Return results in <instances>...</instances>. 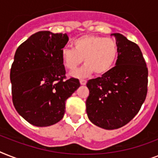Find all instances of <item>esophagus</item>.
<instances>
[{"label": "esophagus", "instance_id": "1", "mask_svg": "<svg viewBox=\"0 0 158 158\" xmlns=\"http://www.w3.org/2000/svg\"><path fill=\"white\" fill-rule=\"evenodd\" d=\"M79 82H80V84H81V85H85V84H87V80H85V79H80Z\"/></svg>", "mask_w": 158, "mask_h": 158}]
</instances>
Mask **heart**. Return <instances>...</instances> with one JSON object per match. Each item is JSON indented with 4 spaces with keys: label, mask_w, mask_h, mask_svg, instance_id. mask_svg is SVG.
Wrapping results in <instances>:
<instances>
[{
    "label": "heart",
    "mask_w": 158,
    "mask_h": 158,
    "mask_svg": "<svg viewBox=\"0 0 158 158\" xmlns=\"http://www.w3.org/2000/svg\"><path fill=\"white\" fill-rule=\"evenodd\" d=\"M73 48H64L60 52L64 67L72 71L84 60V66L72 73L75 77H85L95 72L102 75L109 72L117 59V44L112 38L98 35H83L74 39Z\"/></svg>",
    "instance_id": "obj_1"
}]
</instances>
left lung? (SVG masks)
<instances>
[{
  "instance_id": "1",
  "label": "left lung",
  "mask_w": 158,
  "mask_h": 158,
  "mask_svg": "<svg viewBox=\"0 0 158 158\" xmlns=\"http://www.w3.org/2000/svg\"><path fill=\"white\" fill-rule=\"evenodd\" d=\"M111 36L118 48L116 65L87 83L88 117L105 130H115L130 122L139 111L148 93V70L139 47L120 33Z\"/></svg>"
}]
</instances>
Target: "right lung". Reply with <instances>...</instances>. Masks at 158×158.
I'll use <instances>...</instances> for the list:
<instances>
[{"label":"right lung","instance_id":"1","mask_svg":"<svg viewBox=\"0 0 158 158\" xmlns=\"http://www.w3.org/2000/svg\"><path fill=\"white\" fill-rule=\"evenodd\" d=\"M66 33L40 31L19 46L10 69L12 101L17 112L31 125L50 126L61 120L65 102L80 86L66 79L60 52Z\"/></svg>","mask_w":158,"mask_h":158}]
</instances>
